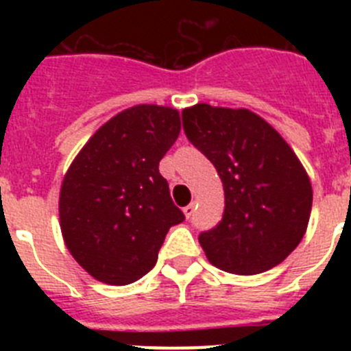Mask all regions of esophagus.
<instances>
[{"instance_id": "34e87169", "label": "esophagus", "mask_w": 351, "mask_h": 351, "mask_svg": "<svg viewBox=\"0 0 351 351\" xmlns=\"http://www.w3.org/2000/svg\"><path fill=\"white\" fill-rule=\"evenodd\" d=\"M193 210H195V204H193V202H191V204H190V206H186V207H184V209H182V213H184V216H186V218L190 219V218H191V216H193Z\"/></svg>"}]
</instances>
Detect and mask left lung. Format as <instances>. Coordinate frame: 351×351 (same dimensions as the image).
<instances>
[{
    "mask_svg": "<svg viewBox=\"0 0 351 351\" xmlns=\"http://www.w3.org/2000/svg\"><path fill=\"white\" fill-rule=\"evenodd\" d=\"M182 128L225 190L221 221L198 235L207 260L237 276L276 267L299 246L311 214V181L299 158L247 108L197 104L182 110Z\"/></svg>",
    "mask_w": 351,
    "mask_h": 351,
    "instance_id": "obj_1",
    "label": "left lung"
}]
</instances>
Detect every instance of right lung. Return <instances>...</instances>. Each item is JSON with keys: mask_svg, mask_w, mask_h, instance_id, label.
<instances>
[{"mask_svg": "<svg viewBox=\"0 0 351 351\" xmlns=\"http://www.w3.org/2000/svg\"><path fill=\"white\" fill-rule=\"evenodd\" d=\"M181 132L176 108H126L80 149L64 173L60 221L80 267L107 285H130L154 267L170 226L184 221L158 170Z\"/></svg>", "mask_w": 351, "mask_h": 351, "instance_id": "1", "label": "right lung"}]
</instances>
